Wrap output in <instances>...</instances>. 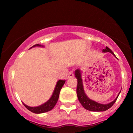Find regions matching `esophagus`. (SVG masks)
<instances>
[{
	"label": "esophagus",
	"instance_id": "34e87169",
	"mask_svg": "<svg viewBox=\"0 0 133 133\" xmlns=\"http://www.w3.org/2000/svg\"><path fill=\"white\" fill-rule=\"evenodd\" d=\"M74 73L72 71H70V72L68 73V79H70V78H72L74 77Z\"/></svg>",
	"mask_w": 133,
	"mask_h": 133
}]
</instances>
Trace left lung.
Listing matches in <instances>:
<instances>
[{
    "instance_id": "left-lung-1",
    "label": "left lung",
    "mask_w": 133,
    "mask_h": 133,
    "mask_svg": "<svg viewBox=\"0 0 133 133\" xmlns=\"http://www.w3.org/2000/svg\"><path fill=\"white\" fill-rule=\"evenodd\" d=\"M102 52H109L111 54H112L114 57H116L115 54H114V52L107 46H106L105 49H103L102 50ZM74 76H75L76 79H77V86L76 91H77L78 99H79L80 103H81L82 105L86 110L91 111H105L108 110L116 102V100H117L118 97H119V94L121 92V91H120L117 97H116V99L113 101L111 102L110 103H107V104H102V103H98L97 102L90 99L87 96V94H85L84 88H83L82 77V71L80 69H77V70L75 71V72H74Z\"/></svg>"
}]
</instances>
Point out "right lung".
I'll list each match as a JSON object with an SVG mask.
<instances>
[{
	"label": "right lung",
	"mask_w": 133,
	"mask_h": 133,
	"mask_svg": "<svg viewBox=\"0 0 133 133\" xmlns=\"http://www.w3.org/2000/svg\"><path fill=\"white\" fill-rule=\"evenodd\" d=\"M44 47L43 45H39V44H36L34 45V46H32L31 48H33V47ZM65 82V81H63V80H59L57 82V83H56L55 88H54V91L52 92V96H51V97L46 102H45L43 104H42L39 106L37 107H30L28 106V105H25L24 103L22 102L23 105L26 107V108L28 109L29 111H31L32 112H34V113L36 114H41V113H43V112H48L49 111L51 110L52 108H54V106H55L56 103L57 102L58 99H59V94L60 91H61V90L62 88V87L64 85Z\"/></svg>",
	"instance_id": "obj_1"
}]
</instances>
